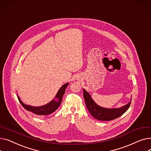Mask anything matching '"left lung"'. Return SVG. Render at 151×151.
<instances>
[{"instance_id": "1", "label": "left lung", "mask_w": 151, "mask_h": 151, "mask_svg": "<svg viewBox=\"0 0 151 151\" xmlns=\"http://www.w3.org/2000/svg\"><path fill=\"white\" fill-rule=\"evenodd\" d=\"M83 96L86 105L91 114L100 121H111L124 114L130 106L131 101L128 104L120 108L108 109L97 105L92 99L89 93L83 89Z\"/></svg>"}]
</instances>
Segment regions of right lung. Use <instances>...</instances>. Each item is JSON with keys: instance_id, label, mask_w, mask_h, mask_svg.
<instances>
[{"instance_id": "add662e5", "label": "right lung", "mask_w": 151, "mask_h": 151, "mask_svg": "<svg viewBox=\"0 0 151 151\" xmlns=\"http://www.w3.org/2000/svg\"><path fill=\"white\" fill-rule=\"evenodd\" d=\"M68 85V83H67L65 84H63L60 88L57 95L55 97V98L56 99V100H55V99L52 100L51 102L49 103V104H47L42 106L36 107V106H29V105H26L25 104H24L21 101L19 96H18V99L19 100V101L20 102V104H21V105L26 110L29 111L37 115H48V114H52V113H54L61 104L63 96L65 93V89L67 88Z\"/></svg>"}]
</instances>
